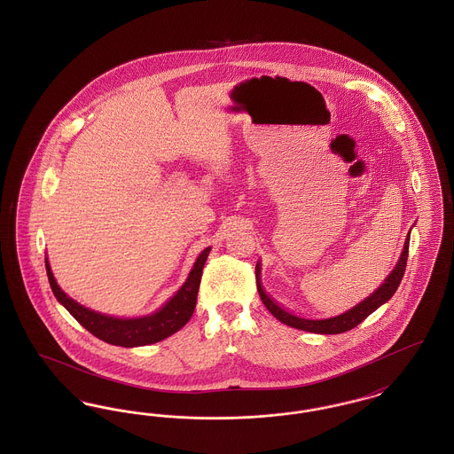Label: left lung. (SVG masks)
Here are the masks:
<instances>
[{
    "instance_id": "1",
    "label": "left lung",
    "mask_w": 454,
    "mask_h": 454,
    "mask_svg": "<svg viewBox=\"0 0 454 454\" xmlns=\"http://www.w3.org/2000/svg\"><path fill=\"white\" fill-rule=\"evenodd\" d=\"M409 243H411V233L405 239L403 252L400 255L398 263L395 265V269L391 270V274L385 279V282L371 296H367L366 300H363L359 304H356L354 308L347 309L346 313H342L339 317H332V318H325V320H308V318L296 317V315L289 313L287 309H284L281 304H278L269 294H265V291L260 284V269L262 267H260V262H257L255 276H257V289H259L260 300L279 322L287 325V326H294L298 330L311 332V333H324V335L344 333L347 330L361 324L372 311H376L381 304H385L395 294V291L398 289L402 278L405 274L407 259H409Z\"/></svg>"
}]
</instances>
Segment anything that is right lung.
Returning a JSON list of instances; mask_svg holds the SVG:
<instances>
[{
	"mask_svg": "<svg viewBox=\"0 0 454 454\" xmlns=\"http://www.w3.org/2000/svg\"><path fill=\"white\" fill-rule=\"evenodd\" d=\"M209 252H211V247L200 252L187 281L184 282V286L176 291L173 298L165 302V306H161L152 315H146L141 318H115V317H108V315L97 313L93 309H88L80 302L71 300L58 286L47 259H45V270H47L49 284L56 300L78 320V324L85 326L88 332L93 333L97 339L112 346H148L170 337L191 320L194 313L195 302H197L202 269Z\"/></svg>",
	"mask_w": 454,
	"mask_h": 454,
	"instance_id": "right-lung-1",
	"label": "right lung"
}]
</instances>
